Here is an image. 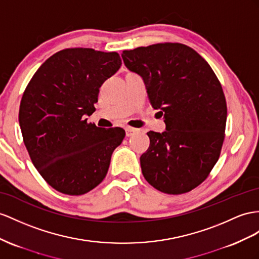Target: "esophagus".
Returning a JSON list of instances; mask_svg holds the SVG:
<instances>
[{
	"instance_id": "esophagus-1",
	"label": "esophagus",
	"mask_w": 259,
	"mask_h": 259,
	"mask_svg": "<svg viewBox=\"0 0 259 259\" xmlns=\"http://www.w3.org/2000/svg\"><path fill=\"white\" fill-rule=\"evenodd\" d=\"M137 129L135 128H131V127H127L125 128V135H127V137H132L135 134H137Z\"/></svg>"
}]
</instances>
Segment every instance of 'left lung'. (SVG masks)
Segmentation results:
<instances>
[{"label":"left lung","instance_id":"1","mask_svg":"<svg viewBox=\"0 0 259 259\" xmlns=\"http://www.w3.org/2000/svg\"><path fill=\"white\" fill-rule=\"evenodd\" d=\"M121 57L144 79L150 104L161 109L166 124L162 134L148 132L142 174L162 193H188L209 176L220 157L228 114L221 83L208 62L183 44L124 50Z\"/></svg>","mask_w":259,"mask_h":259}]
</instances>
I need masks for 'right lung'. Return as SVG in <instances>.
<instances>
[{
  "label": "right lung",
  "mask_w": 259,
  "mask_h": 259,
  "mask_svg": "<svg viewBox=\"0 0 259 259\" xmlns=\"http://www.w3.org/2000/svg\"><path fill=\"white\" fill-rule=\"evenodd\" d=\"M120 65L117 52L68 48L47 59L26 86L18 114L23 141L39 174L62 194L84 195L101 184L123 140L122 128L85 119Z\"/></svg>",
  "instance_id": "1"
}]
</instances>
